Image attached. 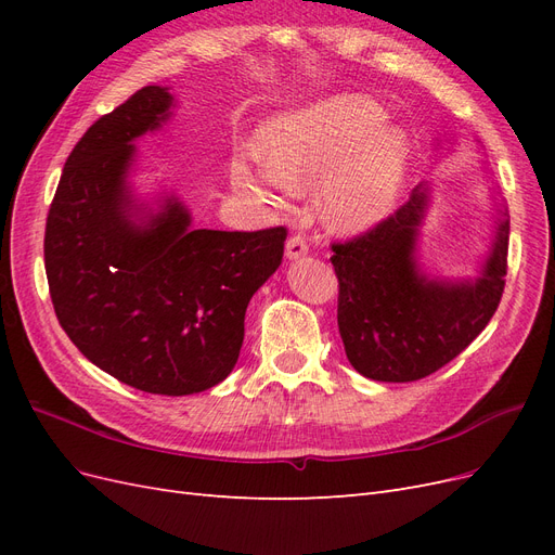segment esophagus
Listing matches in <instances>:
<instances>
[{
  "instance_id": "obj_1",
  "label": "esophagus",
  "mask_w": 555,
  "mask_h": 555,
  "mask_svg": "<svg viewBox=\"0 0 555 555\" xmlns=\"http://www.w3.org/2000/svg\"><path fill=\"white\" fill-rule=\"evenodd\" d=\"M308 255V243L306 238L300 236V233H294V236L287 241V259L289 261H296L300 257Z\"/></svg>"
}]
</instances>
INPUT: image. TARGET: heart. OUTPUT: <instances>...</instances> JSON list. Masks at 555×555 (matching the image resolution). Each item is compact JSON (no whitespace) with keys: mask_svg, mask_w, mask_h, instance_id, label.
<instances>
[{"mask_svg":"<svg viewBox=\"0 0 555 555\" xmlns=\"http://www.w3.org/2000/svg\"><path fill=\"white\" fill-rule=\"evenodd\" d=\"M371 96L338 94L280 113L259 131L261 155L231 157V182L245 194L278 198L322 188V220L343 236L379 224L393 210L410 164L408 131L382 122Z\"/></svg>","mask_w":555,"mask_h":555,"instance_id":"heart-1","label":"heart"}]
</instances>
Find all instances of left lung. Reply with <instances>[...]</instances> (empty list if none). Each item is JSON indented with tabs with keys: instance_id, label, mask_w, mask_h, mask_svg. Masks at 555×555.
<instances>
[{
	"instance_id": "left-lung-1",
	"label": "left lung",
	"mask_w": 555,
	"mask_h": 555,
	"mask_svg": "<svg viewBox=\"0 0 555 555\" xmlns=\"http://www.w3.org/2000/svg\"><path fill=\"white\" fill-rule=\"evenodd\" d=\"M430 182H418L389 220L333 245L338 328L354 371L375 382H416L440 371L491 322L505 289L509 212L493 188V238L477 278H440L422 261Z\"/></svg>"
}]
</instances>
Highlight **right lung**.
<instances>
[{"label": "right lung", "mask_w": 555, "mask_h": 555, "mask_svg": "<svg viewBox=\"0 0 555 555\" xmlns=\"http://www.w3.org/2000/svg\"><path fill=\"white\" fill-rule=\"evenodd\" d=\"M178 106L147 86L82 133L46 222V275L64 333L104 373L145 393L190 396L238 361L249 298L287 229H194L176 194L133 192L137 141Z\"/></svg>", "instance_id": "obj_1"}]
</instances>
